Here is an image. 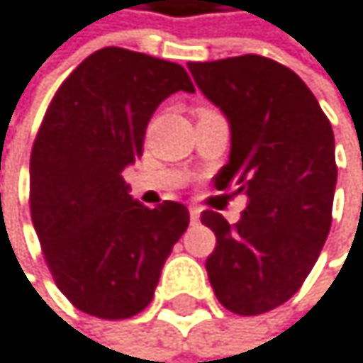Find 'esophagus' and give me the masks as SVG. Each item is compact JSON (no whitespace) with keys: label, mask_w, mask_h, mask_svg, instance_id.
Wrapping results in <instances>:
<instances>
[{"label":"esophagus","mask_w":363,"mask_h":363,"mask_svg":"<svg viewBox=\"0 0 363 363\" xmlns=\"http://www.w3.org/2000/svg\"><path fill=\"white\" fill-rule=\"evenodd\" d=\"M199 218H201V209H199L196 205H190V220L196 222Z\"/></svg>","instance_id":"34e87169"}]
</instances>
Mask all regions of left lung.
Returning a JSON list of instances; mask_svg holds the SVG:
<instances>
[{
	"label": "left lung",
	"instance_id": "obj_1",
	"mask_svg": "<svg viewBox=\"0 0 363 363\" xmlns=\"http://www.w3.org/2000/svg\"><path fill=\"white\" fill-rule=\"evenodd\" d=\"M188 70L231 128L229 162L213 186L248 194L238 224L203 211L201 222L216 233L207 276L226 310L263 314L299 291L328 240L334 130L306 83L274 60L190 62Z\"/></svg>",
	"mask_w": 363,
	"mask_h": 363
}]
</instances>
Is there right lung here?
Returning a JSON list of instances; mask_svg holds the SVG:
<instances>
[{"label": "right lung", "mask_w": 363, "mask_h": 363, "mask_svg": "<svg viewBox=\"0 0 363 363\" xmlns=\"http://www.w3.org/2000/svg\"><path fill=\"white\" fill-rule=\"evenodd\" d=\"M175 91H194L179 64L100 49L62 83L33 141L29 205L44 259L57 289L98 319L145 310L188 229L186 205L150 209L121 175L141 158L154 111Z\"/></svg>", "instance_id": "obj_1"}]
</instances>
